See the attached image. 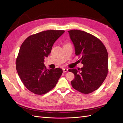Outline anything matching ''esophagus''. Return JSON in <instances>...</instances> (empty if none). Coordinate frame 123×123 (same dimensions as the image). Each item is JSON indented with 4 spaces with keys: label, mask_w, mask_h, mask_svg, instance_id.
Masks as SVG:
<instances>
[{
    "label": "esophagus",
    "mask_w": 123,
    "mask_h": 123,
    "mask_svg": "<svg viewBox=\"0 0 123 123\" xmlns=\"http://www.w3.org/2000/svg\"><path fill=\"white\" fill-rule=\"evenodd\" d=\"M67 71H68V69H66V68L63 69V72H67Z\"/></svg>",
    "instance_id": "1"
}]
</instances>
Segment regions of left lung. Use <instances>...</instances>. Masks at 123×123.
I'll return each mask as SVG.
<instances>
[{
  "label": "left lung",
  "instance_id": "1",
  "mask_svg": "<svg viewBox=\"0 0 123 123\" xmlns=\"http://www.w3.org/2000/svg\"><path fill=\"white\" fill-rule=\"evenodd\" d=\"M75 55L81 56V68L70 69L74 74L71 85L82 93L92 92L100 87L108 72V53L103 42L94 35L78 30L69 31Z\"/></svg>",
  "mask_w": 123,
  "mask_h": 123
}]
</instances>
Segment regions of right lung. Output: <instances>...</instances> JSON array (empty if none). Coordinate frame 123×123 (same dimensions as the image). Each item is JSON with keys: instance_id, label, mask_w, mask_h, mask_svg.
Returning a JSON list of instances; mask_svg holds the SVG:
<instances>
[{"instance_id": "add662e5", "label": "right lung", "mask_w": 123, "mask_h": 123, "mask_svg": "<svg viewBox=\"0 0 123 123\" xmlns=\"http://www.w3.org/2000/svg\"><path fill=\"white\" fill-rule=\"evenodd\" d=\"M64 32L43 31L28 36L20 46L16 60L17 71L26 88L36 95H44L54 88L62 74L61 69H47L44 62Z\"/></svg>"}]
</instances>
